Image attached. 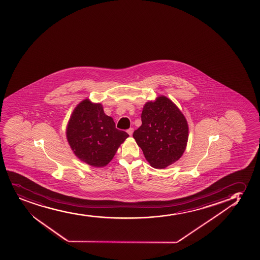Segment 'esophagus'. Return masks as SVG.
<instances>
[{"label": "esophagus", "mask_w": 260, "mask_h": 260, "mask_svg": "<svg viewBox=\"0 0 260 260\" xmlns=\"http://www.w3.org/2000/svg\"><path fill=\"white\" fill-rule=\"evenodd\" d=\"M133 132H134V128H129L128 129H127V133H128L129 136H132Z\"/></svg>", "instance_id": "1"}]
</instances>
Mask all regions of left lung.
<instances>
[{
  "instance_id": "1",
  "label": "left lung",
  "mask_w": 260,
  "mask_h": 260,
  "mask_svg": "<svg viewBox=\"0 0 260 260\" xmlns=\"http://www.w3.org/2000/svg\"><path fill=\"white\" fill-rule=\"evenodd\" d=\"M142 125L133 137L150 166L165 169L183 155L188 139V124L183 114L165 96L147 102Z\"/></svg>"
}]
</instances>
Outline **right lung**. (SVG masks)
Here are the masks:
<instances>
[{
  "label": "right lung",
  "instance_id": "1",
  "mask_svg": "<svg viewBox=\"0 0 260 260\" xmlns=\"http://www.w3.org/2000/svg\"><path fill=\"white\" fill-rule=\"evenodd\" d=\"M66 134L74 155L96 168L106 166L128 137L116 128L113 118L105 115L101 104L88 99L73 110Z\"/></svg>",
  "mask_w": 260,
  "mask_h": 260
}]
</instances>
